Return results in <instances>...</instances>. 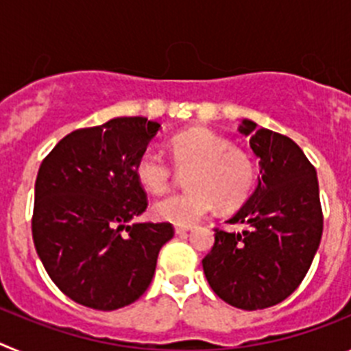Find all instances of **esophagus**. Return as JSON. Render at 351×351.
<instances>
[{
    "label": "esophagus",
    "mask_w": 351,
    "mask_h": 351,
    "mask_svg": "<svg viewBox=\"0 0 351 351\" xmlns=\"http://www.w3.org/2000/svg\"><path fill=\"white\" fill-rule=\"evenodd\" d=\"M188 232H191L190 226H176V234L178 235H184L188 234Z\"/></svg>",
    "instance_id": "esophagus-1"
}]
</instances>
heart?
Segmentation results:
<instances>
[{
  "instance_id": "b5f03b06",
  "label": "heart",
  "mask_w": 351,
  "mask_h": 351,
  "mask_svg": "<svg viewBox=\"0 0 351 351\" xmlns=\"http://www.w3.org/2000/svg\"><path fill=\"white\" fill-rule=\"evenodd\" d=\"M176 167L190 170V191L161 198L153 206L158 221L193 226L218 206L223 210L239 207L255 182V163L230 141L206 128L182 132L169 142ZM135 176L144 190L163 193L172 182V169L154 151H145L135 163Z\"/></svg>"
}]
</instances>
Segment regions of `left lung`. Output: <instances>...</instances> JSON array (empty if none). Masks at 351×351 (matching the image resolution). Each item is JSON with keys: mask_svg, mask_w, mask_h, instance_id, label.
Listing matches in <instances>:
<instances>
[{"mask_svg": "<svg viewBox=\"0 0 351 351\" xmlns=\"http://www.w3.org/2000/svg\"><path fill=\"white\" fill-rule=\"evenodd\" d=\"M239 132L250 135L260 178L226 223H244L247 230L216 228L202 265L219 299L255 311L280 304L302 283L320 246L324 216L316 170L295 142L250 119Z\"/></svg>", "mask_w": 351, "mask_h": 351, "instance_id": "obj_1", "label": "left lung"}]
</instances>
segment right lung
I'll use <instances>...</instances> for the list:
<instances>
[{"label": "right lung", "mask_w": 351, "mask_h": 351, "mask_svg": "<svg viewBox=\"0 0 351 351\" xmlns=\"http://www.w3.org/2000/svg\"><path fill=\"white\" fill-rule=\"evenodd\" d=\"M158 130L147 117H114L68 133L40 165L33 241L51 280L77 304L114 311L135 302L173 237L170 223L128 225L147 207L135 163Z\"/></svg>", "instance_id": "obj_1"}]
</instances>
